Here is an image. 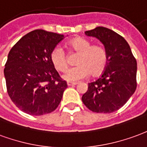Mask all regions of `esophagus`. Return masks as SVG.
<instances>
[{"instance_id": "1", "label": "esophagus", "mask_w": 147, "mask_h": 147, "mask_svg": "<svg viewBox=\"0 0 147 147\" xmlns=\"http://www.w3.org/2000/svg\"><path fill=\"white\" fill-rule=\"evenodd\" d=\"M76 84H78L77 82H71V81H68L67 82V85L68 86H72V85H76Z\"/></svg>"}]
</instances>
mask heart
Masks as SVG:
<instances>
[{
	"label": "heart",
	"instance_id": "heart-1",
	"mask_svg": "<svg viewBox=\"0 0 147 147\" xmlns=\"http://www.w3.org/2000/svg\"><path fill=\"white\" fill-rule=\"evenodd\" d=\"M69 46L78 54L76 60L78 66L69 68L63 75L69 81H78L86 78L91 74L94 76L100 74L108 63L107 49L101 45H92L89 40L77 37L71 40ZM51 63L58 71L64 72L68 67V56L61 46H56L50 55Z\"/></svg>",
	"mask_w": 147,
	"mask_h": 147
}]
</instances>
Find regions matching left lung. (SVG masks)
I'll use <instances>...</instances> for the list:
<instances>
[{"label": "left lung", "instance_id": "1", "mask_svg": "<svg viewBox=\"0 0 147 147\" xmlns=\"http://www.w3.org/2000/svg\"><path fill=\"white\" fill-rule=\"evenodd\" d=\"M85 34L104 45L108 63L101 77L88 83L81 99L92 112L112 113L121 108L136 89V59L125 38L110 29L98 26Z\"/></svg>", "mask_w": 147, "mask_h": 147}]
</instances>
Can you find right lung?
<instances>
[{
    "label": "right lung",
    "instance_id": "right-lung-1",
    "mask_svg": "<svg viewBox=\"0 0 147 147\" xmlns=\"http://www.w3.org/2000/svg\"><path fill=\"white\" fill-rule=\"evenodd\" d=\"M63 38L56 33L35 30L9 51L4 69L7 92L24 113L44 115L60 103L67 84L52 65L50 55Z\"/></svg>",
    "mask_w": 147,
    "mask_h": 147
}]
</instances>
